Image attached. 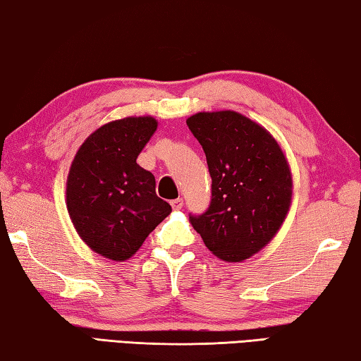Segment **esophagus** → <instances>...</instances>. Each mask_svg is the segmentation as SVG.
Returning a JSON list of instances; mask_svg holds the SVG:
<instances>
[{
  "label": "esophagus",
  "instance_id": "esophagus-1",
  "mask_svg": "<svg viewBox=\"0 0 361 361\" xmlns=\"http://www.w3.org/2000/svg\"><path fill=\"white\" fill-rule=\"evenodd\" d=\"M171 206H173L174 211H179L180 207L184 206V200H182V198H176V200L171 201Z\"/></svg>",
  "mask_w": 361,
  "mask_h": 361
}]
</instances>
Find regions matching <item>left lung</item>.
Returning a JSON list of instances; mask_svg holds the SVG:
<instances>
[{"instance_id": "1", "label": "left lung", "mask_w": 361, "mask_h": 361, "mask_svg": "<svg viewBox=\"0 0 361 361\" xmlns=\"http://www.w3.org/2000/svg\"><path fill=\"white\" fill-rule=\"evenodd\" d=\"M187 125L212 177L211 204L190 224L220 260H247L288 214L293 182L287 158L269 131L235 111L198 112Z\"/></svg>"}]
</instances>
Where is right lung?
<instances>
[{
	"label": "right lung",
	"mask_w": 361,
	"mask_h": 361,
	"mask_svg": "<svg viewBox=\"0 0 361 361\" xmlns=\"http://www.w3.org/2000/svg\"><path fill=\"white\" fill-rule=\"evenodd\" d=\"M157 126L150 116L99 126L69 168L66 207L71 222L82 241L109 260H128L171 214V206L157 197L154 174L136 163Z\"/></svg>",
	"instance_id": "right-lung-1"
}]
</instances>
